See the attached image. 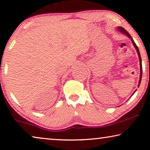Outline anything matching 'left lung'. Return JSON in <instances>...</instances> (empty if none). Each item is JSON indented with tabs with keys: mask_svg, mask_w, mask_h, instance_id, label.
<instances>
[{
	"mask_svg": "<svg viewBox=\"0 0 150 150\" xmlns=\"http://www.w3.org/2000/svg\"><path fill=\"white\" fill-rule=\"evenodd\" d=\"M117 29H118V30H120V32H122V33H124V34L126 35L128 37L130 38V39H131V41H132V42L133 45H134L135 48V49H136V51H137V53H138L139 59V63H140V71H141V72H140V77H139V85H138V87H139V85H140V83H141L142 77V59H141V56H140V53H139V49H138V47H137V45H136V44L135 43V42H134V40H133L132 37H131V35L129 34V33H128V32L127 31V30L125 29V28H123V27H118V28H117ZM135 92H134V93H135ZM134 93L132 94V96H133V95L134 94Z\"/></svg>",
	"mask_w": 150,
	"mask_h": 150,
	"instance_id": "left-lung-1",
	"label": "left lung"
}]
</instances>
